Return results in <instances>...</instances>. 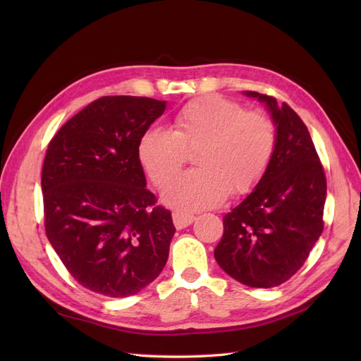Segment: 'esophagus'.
<instances>
[{"label":"esophagus","mask_w":361,"mask_h":361,"mask_svg":"<svg viewBox=\"0 0 361 361\" xmlns=\"http://www.w3.org/2000/svg\"><path fill=\"white\" fill-rule=\"evenodd\" d=\"M194 220H195L194 215L182 214V212H173V223H174V226H176L178 231L188 227Z\"/></svg>","instance_id":"34e87169"}]
</instances>
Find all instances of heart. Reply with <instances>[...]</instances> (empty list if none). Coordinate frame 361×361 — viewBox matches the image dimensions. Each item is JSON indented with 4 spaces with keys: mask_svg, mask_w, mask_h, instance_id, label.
Masks as SVG:
<instances>
[{
    "mask_svg": "<svg viewBox=\"0 0 361 361\" xmlns=\"http://www.w3.org/2000/svg\"><path fill=\"white\" fill-rule=\"evenodd\" d=\"M277 146L272 120L227 97L209 94L185 105L174 117L173 130L149 126L137 154L157 187L167 185L197 150L199 170L174 179L162 194L167 204L183 212L220 206L228 194L253 191L268 171Z\"/></svg>",
    "mask_w": 361,
    "mask_h": 361,
    "instance_id": "heart-1",
    "label": "heart"
}]
</instances>
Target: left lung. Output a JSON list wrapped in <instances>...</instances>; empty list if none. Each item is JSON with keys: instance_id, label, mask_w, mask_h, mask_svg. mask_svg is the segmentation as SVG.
Instances as JSON below:
<instances>
[{"instance_id": "left-lung-1", "label": "left lung", "mask_w": 361, "mask_h": 361, "mask_svg": "<svg viewBox=\"0 0 361 361\" xmlns=\"http://www.w3.org/2000/svg\"><path fill=\"white\" fill-rule=\"evenodd\" d=\"M265 104L277 130V146L257 187L223 216L216 264L250 288H274L297 272L324 228L326 180L314 145L300 116L276 97L245 92Z\"/></svg>"}]
</instances>
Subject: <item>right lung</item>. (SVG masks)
Segmentation results:
<instances>
[{
  "label": "right lung",
  "mask_w": 361,
  "mask_h": 361,
  "mask_svg": "<svg viewBox=\"0 0 361 361\" xmlns=\"http://www.w3.org/2000/svg\"><path fill=\"white\" fill-rule=\"evenodd\" d=\"M166 101L104 96L54 135L42 169L45 231L85 289L123 298L154 281L176 232L146 188L137 146Z\"/></svg>",
  "instance_id": "add662e5"
}]
</instances>
